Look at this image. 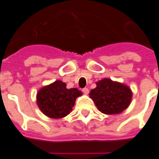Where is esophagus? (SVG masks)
<instances>
[{
    "label": "esophagus",
    "mask_w": 159,
    "mask_h": 159,
    "mask_svg": "<svg viewBox=\"0 0 159 159\" xmlns=\"http://www.w3.org/2000/svg\"><path fill=\"white\" fill-rule=\"evenodd\" d=\"M82 92L87 95V94H88V92H89V89H88V88H84L82 89Z\"/></svg>",
    "instance_id": "1"
}]
</instances>
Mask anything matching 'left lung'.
I'll use <instances>...</instances> for the list:
<instances>
[{"mask_svg": "<svg viewBox=\"0 0 159 159\" xmlns=\"http://www.w3.org/2000/svg\"><path fill=\"white\" fill-rule=\"evenodd\" d=\"M96 85L89 95L99 111L115 115L121 113L128 107L132 98V92L128 87L110 79H103L97 82Z\"/></svg>", "mask_w": 159, "mask_h": 159, "instance_id": "obj_1", "label": "left lung"}]
</instances>
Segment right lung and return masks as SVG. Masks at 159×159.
<instances>
[{"label": "right lung", "instance_id": "add662e5", "mask_svg": "<svg viewBox=\"0 0 159 159\" xmlns=\"http://www.w3.org/2000/svg\"><path fill=\"white\" fill-rule=\"evenodd\" d=\"M82 95L77 88L67 89L65 83L57 80L38 92L36 102L45 116L53 119L65 117L72 110L75 99Z\"/></svg>", "mask_w": 159, "mask_h": 159}]
</instances>
